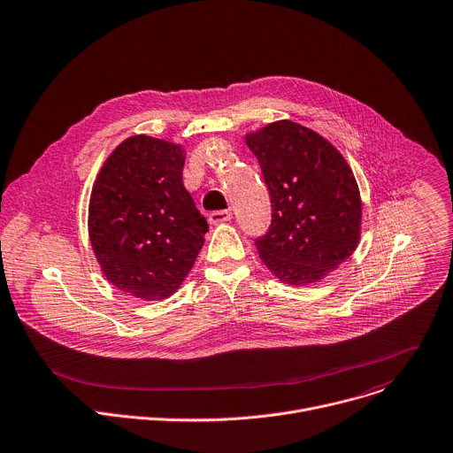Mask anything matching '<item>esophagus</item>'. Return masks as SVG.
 <instances>
[{"label": "esophagus", "instance_id": "1", "mask_svg": "<svg viewBox=\"0 0 453 453\" xmlns=\"http://www.w3.org/2000/svg\"><path fill=\"white\" fill-rule=\"evenodd\" d=\"M231 220V211L229 210H220V211H213L210 213V222L211 224H224V222H229Z\"/></svg>", "mask_w": 453, "mask_h": 453}]
</instances>
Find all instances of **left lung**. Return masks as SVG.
Listing matches in <instances>:
<instances>
[{"instance_id":"left-lung-1","label":"left lung","mask_w":453,"mask_h":453,"mask_svg":"<svg viewBox=\"0 0 453 453\" xmlns=\"http://www.w3.org/2000/svg\"><path fill=\"white\" fill-rule=\"evenodd\" d=\"M272 203V224L256 240L261 261L282 282L306 286L336 270L359 245L361 196L340 150L293 120L247 133Z\"/></svg>"}]
</instances>
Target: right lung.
Listing matches in <instances>:
<instances>
[{
    "instance_id": "obj_1",
    "label": "right lung",
    "mask_w": 453,
    "mask_h": 453,
    "mask_svg": "<svg viewBox=\"0 0 453 453\" xmlns=\"http://www.w3.org/2000/svg\"><path fill=\"white\" fill-rule=\"evenodd\" d=\"M185 149L134 134L103 164L88 203V236L103 275L142 300L171 296L208 233L183 187Z\"/></svg>"
}]
</instances>
